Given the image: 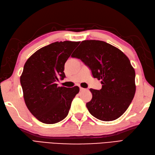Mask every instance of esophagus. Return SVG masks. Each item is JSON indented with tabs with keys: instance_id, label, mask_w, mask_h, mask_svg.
<instances>
[{
	"instance_id": "obj_1",
	"label": "esophagus",
	"mask_w": 155,
	"mask_h": 155,
	"mask_svg": "<svg viewBox=\"0 0 155 155\" xmlns=\"http://www.w3.org/2000/svg\"><path fill=\"white\" fill-rule=\"evenodd\" d=\"M80 91H84L85 89H84V88H83V87H80Z\"/></svg>"
}]
</instances>
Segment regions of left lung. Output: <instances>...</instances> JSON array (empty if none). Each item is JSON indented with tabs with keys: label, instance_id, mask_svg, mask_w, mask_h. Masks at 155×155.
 <instances>
[{
	"label": "left lung",
	"instance_id": "1",
	"mask_svg": "<svg viewBox=\"0 0 155 155\" xmlns=\"http://www.w3.org/2000/svg\"><path fill=\"white\" fill-rule=\"evenodd\" d=\"M71 57L87 66L93 78L101 80L100 90L90 89L92 99L86 104L90 114L102 121H112L129 107L135 93V72L129 58L110 44L83 41Z\"/></svg>",
	"mask_w": 155,
	"mask_h": 155
}]
</instances>
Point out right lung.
Masks as SVG:
<instances>
[{"label": "right lung", "instance_id": "1", "mask_svg": "<svg viewBox=\"0 0 155 155\" xmlns=\"http://www.w3.org/2000/svg\"><path fill=\"white\" fill-rule=\"evenodd\" d=\"M80 41L52 43L39 49L26 61L20 83L30 112L44 124L59 122L68 114L71 102L80 91L78 86L58 87L64 78V64Z\"/></svg>", "mask_w": 155, "mask_h": 155}]
</instances>
